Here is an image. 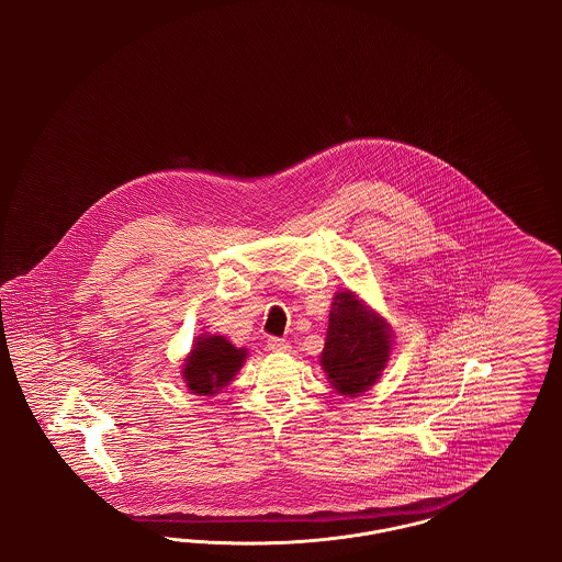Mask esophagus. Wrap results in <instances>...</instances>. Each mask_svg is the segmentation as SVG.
Returning a JSON list of instances; mask_svg holds the SVG:
<instances>
[{"instance_id":"34e87169","label":"esophagus","mask_w":562,"mask_h":562,"mask_svg":"<svg viewBox=\"0 0 562 562\" xmlns=\"http://www.w3.org/2000/svg\"><path fill=\"white\" fill-rule=\"evenodd\" d=\"M268 348L273 353H289L291 351V344L286 339H280V337H269Z\"/></svg>"}]
</instances>
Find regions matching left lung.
Segmentation results:
<instances>
[{"label": "left lung", "mask_w": 562, "mask_h": 562, "mask_svg": "<svg viewBox=\"0 0 562 562\" xmlns=\"http://www.w3.org/2000/svg\"><path fill=\"white\" fill-rule=\"evenodd\" d=\"M392 353V328L358 294L333 296L321 364L341 396H358L376 383Z\"/></svg>", "instance_id": "8db88e82"}]
</instances>
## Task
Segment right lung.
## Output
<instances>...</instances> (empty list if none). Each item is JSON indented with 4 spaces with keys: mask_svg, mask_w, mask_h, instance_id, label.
I'll use <instances>...</instances> for the list:
<instances>
[{
    "mask_svg": "<svg viewBox=\"0 0 562 562\" xmlns=\"http://www.w3.org/2000/svg\"><path fill=\"white\" fill-rule=\"evenodd\" d=\"M248 351L232 346L225 337L202 335L195 339L183 364V381L198 396H214L240 371Z\"/></svg>",
    "mask_w": 562,
    "mask_h": 562,
    "instance_id": "right-lung-1",
    "label": "right lung"
}]
</instances>
